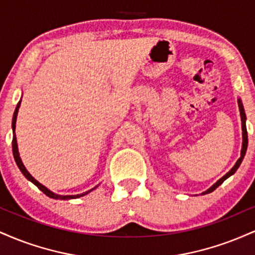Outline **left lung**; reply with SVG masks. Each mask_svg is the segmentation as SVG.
Masks as SVG:
<instances>
[{
    "label": "left lung",
    "mask_w": 255,
    "mask_h": 255,
    "mask_svg": "<svg viewBox=\"0 0 255 255\" xmlns=\"http://www.w3.org/2000/svg\"><path fill=\"white\" fill-rule=\"evenodd\" d=\"M238 103H239L240 115H241V122H242V148H241V156H240L239 159L236 160L235 165H234L233 168H231L230 170L228 171L223 177L219 178L217 182L213 183L209 189H206V191L201 193V194H203V195L204 194H209V193L213 192L216 188H217L218 186H221V184L223 183L228 177H230L231 175L235 174L236 170H238V169H239L240 164H241V163H242V160H244V157H245V154H246V151H247V146H248V136H247V128H246V114H245V109H244V104H242L241 99H240V98L238 99Z\"/></svg>",
    "instance_id": "8db88e82"
}]
</instances>
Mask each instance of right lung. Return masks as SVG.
<instances>
[{
    "label": "right lung",
    "instance_id": "obj_1",
    "mask_svg": "<svg viewBox=\"0 0 255 255\" xmlns=\"http://www.w3.org/2000/svg\"><path fill=\"white\" fill-rule=\"evenodd\" d=\"M20 104H21V99H20V101H19V103H17V105H16V108H15V111H14V115H13V121H11V129H13V142H11V144H13V154H14V159H15V162H16V165H17V168L20 169V171L22 172V175H24V176H25L26 178H27L28 181H31V182L33 183L34 186H37L38 188H39L40 191H42V192L44 193V194H45V195H48L49 198L56 199V200H69V199H77V198L84 197V195L89 194L90 192H92L93 189H96V188H97L98 186H96L95 188L90 189V191H87V192H85V193H81V194H77V195H61V194H56V193L51 192L50 189H49V188H46L45 186H43L42 183H39V182H38V181L36 180V178H34L33 176H32V175L30 174V172L27 171V169L25 168L24 163H22L21 158H20L19 150H17V142H16V135H15V124H16L17 111H19Z\"/></svg>",
    "mask_w": 255,
    "mask_h": 255
}]
</instances>
